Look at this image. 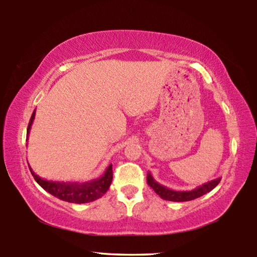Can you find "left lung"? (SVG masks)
I'll use <instances>...</instances> for the list:
<instances>
[{"label": "left lung", "instance_id": "8db88e82", "mask_svg": "<svg viewBox=\"0 0 257 257\" xmlns=\"http://www.w3.org/2000/svg\"><path fill=\"white\" fill-rule=\"evenodd\" d=\"M221 181V178H216L211 181H207L202 186L197 187L193 190H186V191H179V190H172L168 187L162 186L159 184L158 181L152 177L151 173H147V184L150 187L153 188L156 194L159 195L161 198L165 199V201H171V202H187V201H193L195 198H198L203 196V195L207 194L208 191L214 189L215 187L219 185Z\"/></svg>", "mask_w": 257, "mask_h": 257}]
</instances>
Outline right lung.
I'll return each instance as SVG.
<instances>
[{
    "label": "right lung",
    "instance_id": "right-lung-1",
    "mask_svg": "<svg viewBox=\"0 0 257 257\" xmlns=\"http://www.w3.org/2000/svg\"><path fill=\"white\" fill-rule=\"evenodd\" d=\"M35 112L34 110L32 118L28 123L27 128V139L30 133V128H32L33 121L35 119ZM29 170L32 172L34 179L40 185L43 189L46 190L53 196L58 197L61 201L75 203V204H84L93 202L95 199L101 198L104 194L106 193L107 189L110 188V185L112 182L113 172H112V164L107 167V169L104 172L102 177L97 178V179H93L90 181L85 182H78V181H50L45 180L43 178L38 177L36 173L33 171L30 168Z\"/></svg>",
    "mask_w": 257,
    "mask_h": 257
}]
</instances>
